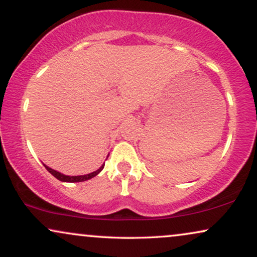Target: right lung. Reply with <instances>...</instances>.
Returning a JSON list of instances; mask_svg holds the SVG:
<instances>
[{
  "label": "right lung",
  "mask_w": 257,
  "mask_h": 257,
  "mask_svg": "<svg viewBox=\"0 0 257 257\" xmlns=\"http://www.w3.org/2000/svg\"><path fill=\"white\" fill-rule=\"evenodd\" d=\"M44 167H46V169L49 172L51 175L54 177H56L57 180L62 181V182H70V183H74V182H83V181H87V180H90L93 179L97 175V174H100L102 172V169L104 168V164H102V166L98 168L97 170H95V172L90 173V174H87V175H80V176H68V175H64V174H61L60 172H56V170L49 168V167H47L46 164H43Z\"/></svg>",
  "instance_id": "1"
}]
</instances>
